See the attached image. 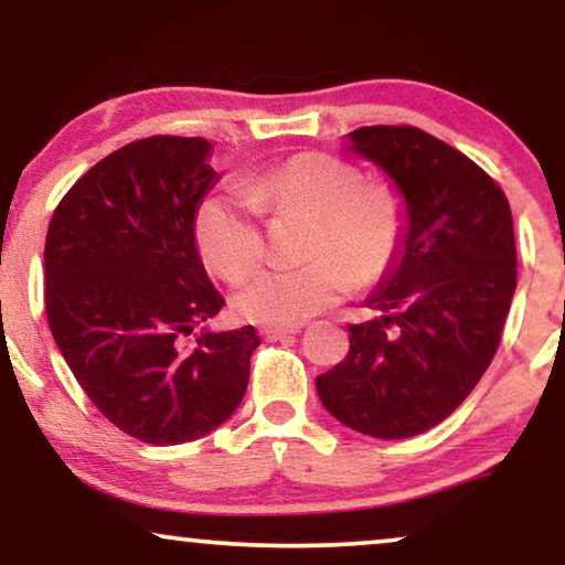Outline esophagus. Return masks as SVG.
I'll list each match as a JSON object with an SVG mask.
<instances>
[{"label": "esophagus", "mask_w": 565, "mask_h": 565, "mask_svg": "<svg viewBox=\"0 0 565 565\" xmlns=\"http://www.w3.org/2000/svg\"><path fill=\"white\" fill-rule=\"evenodd\" d=\"M300 327H262V337L269 339V342H277V339L298 334Z\"/></svg>", "instance_id": "esophagus-1"}]
</instances>
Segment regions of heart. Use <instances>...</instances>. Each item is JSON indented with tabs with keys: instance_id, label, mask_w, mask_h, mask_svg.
<instances>
[{
	"instance_id": "b5f03b06",
	"label": "heart",
	"mask_w": 565,
	"mask_h": 565,
	"mask_svg": "<svg viewBox=\"0 0 565 565\" xmlns=\"http://www.w3.org/2000/svg\"><path fill=\"white\" fill-rule=\"evenodd\" d=\"M257 207L319 218L311 254L300 267H267L238 285L236 313L254 323L296 327L352 290L354 277L375 280L396 257L404 203L391 188L365 184L358 167L327 153H300L244 182V192H211L195 211V244L207 267L236 280L262 257Z\"/></svg>"
}]
</instances>
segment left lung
Wrapping results in <instances>:
<instances>
[{
	"label": "left lung",
	"instance_id": "left-lung-1",
	"mask_svg": "<svg viewBox=\"0 0 565 565\" xmlns=\"http://www.w3.org/2000/svg\"><path fill=\"white\" fill-rule=\"evenodd\" d=\"M342 151L388 177L406 223L365 300L381 316L352 323L316 391L344 427L406 439L445 422L491 365L516 288L512 211L481 167L419 128H358Z\"/></svg>",
	"mask_w": 565,
	"mask_h": 565
}]
</instances>
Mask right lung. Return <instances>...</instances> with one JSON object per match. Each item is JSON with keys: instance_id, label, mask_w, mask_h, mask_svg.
I'll use <instances>...</instances> for the list:
<instances>
[{"instance_id": "1", "label": "right lung", "mask_w": 565, "mask_h": 565, "mask_svg": "<svg viewBox=\"0 0 565 565\" xmlns=\"http://www.w3.org/2000/svg\"><path fill=\"white\" fill-rule=\"evenodd\" d=\"M211 153L205 138L122 146L66 192L45 236L51 334L105 419L149 445L221 427L259 347L254 327L194 333L223 306L192 228L221 180Z\"/></svg>"}]
</instances>
